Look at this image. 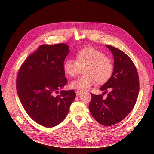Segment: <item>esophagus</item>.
Instances as JSON below:
<instances>
[{"mask_svg":"<svg viewBox=\"0 0 154 154\" xmlns=\"http://www.w3.org/2000/svg\"><path fill=\"white\" fill-rule=\"evenodd\" d=\"M75 93H76V95H80V94H81L82 92L80 91H76Z\"/></svg>","mask_w":154,"mask_h":154,"instance_id":"obj_1","label":"esophagus"}]
</instances>
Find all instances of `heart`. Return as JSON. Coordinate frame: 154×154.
<instances>
[{"mask_svg":"<svg viewBox=\"0 0 154 154\" xmlns=\"http://www.w3.org/2000/svg\"><path fill=\"white\" fill-rule=\"evenodd\" d=\"M63 69L70 77L77 76L83 69L84 75L72 81L70 87L79 90H87L94 85L96 80L99 84L108 81L113 74L114 65L102 51L87 47L76 54L75 60L72 59L65 60Z\"/></svg>","mask_w":154,"mask_h":154,"instance_id":"b5f03b06","label":"heart"}]
</instances>
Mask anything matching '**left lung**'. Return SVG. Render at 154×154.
Segmentation results:
<instances>
[{
    "instance_id": "8db88e82",
    "label": "left lung",
    "mask_w": 154,
    "mask_h": 154,
    "mask_svg": "<svg viewBox=\"0 0 154 154\" xmlns=\"http://www.w3.org/2000/svg\"><path fill=\"white\" fill-rule=\"evenodd\" d=\"M106 46L114 56V71L100 90L107 91V97L91 94L89 110L94 119L105 126L115 125L125 119L135 106L139 91V78L131 59L123 51L109 45Z\"/></svg>"
}]
</instances>
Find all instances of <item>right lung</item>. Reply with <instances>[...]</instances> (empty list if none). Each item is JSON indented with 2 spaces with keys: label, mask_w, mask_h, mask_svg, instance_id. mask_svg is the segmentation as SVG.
Wrapping results in <instances>:
<instances>
[{
  "label": "right lung",
  "mask_w": 154,
  "mask_h": 154,
  "mask_svg": "<svg viewBox=\"0 0 154 154\" xmlns=\"http://www.w3.org/2000/svg\"><path fill=\"white\" fill-rule=\"evenodd\" d=\"M69 53L66 44L41 45L22 65L17 92L27 114L45 127L60 124L75 98L74 90H61L67 83L63 64Z\"/></svg>",
  "instance_id": "add662e5"
}]
</instances>
